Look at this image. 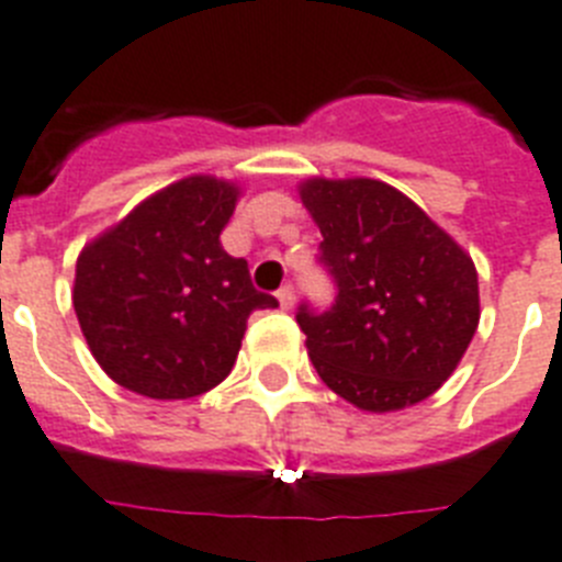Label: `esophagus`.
Wrapping results in <instances>:
<instances>
[{
    "mask_svg": "<svg viewBox=\"0 0 562 562\" xmlns=\"http://www.w3.org/2000/svg\"><path fill=\"white\" fill-rule=\"evenodd\" d=\"M277 300H280L282 308H291V305H294V289H291V285H282V289L277 291Z\"/></svg>",
    "mask_w": 562,
    "mask_h": 562,
    "instance_id": "obj_1",
    "label": "esophagus"
}]
</instances>
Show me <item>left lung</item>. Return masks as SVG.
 Wrapping results in <instances>:
<instances>
[{
  "mask_svg": "<svg viewBox=\"0 0 562 562\" xmlns=\"http://www.w3.org/2000/svg\"><path fill=\"white\" fill-rule=\"evenodd\" d=\"M337 300L296 323L323 383L371 414L423 403L463 360L480 323L477 268L426 211L369 177L300 182Z\"/></svg>",
  "mask_w": 562,
  "mask_h": 562,
  "instance_id": "1",
  "label": "left lung"
}]
</instances>
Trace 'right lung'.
<instances>
[{
    "instance_id": "obj_1",
    "label": "right lung",
    "mask_w": 562,
    "mask_h": 562,
    "mask_svg": "<svg viewBox=\"0 0 562 562\" xmlns=\"http://www.w3.org/2000/svg\"><path fill=\"white\" fill-rule=\"evenodd\" d=\"M237 200L239 186L193 173L85 245L74 311L113 383L150 400L205 394L234 369L251 311L277 308L220 243Z\"/></svg>"
}]
</instances>
